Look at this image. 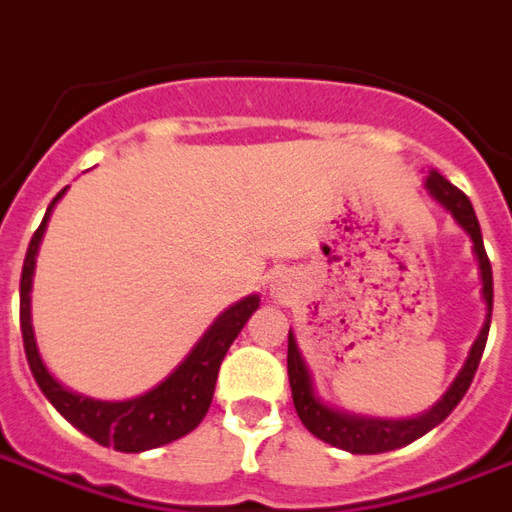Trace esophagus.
Returning a JSON list of instances; mask_svg holds the SVG:
<instances>
[{
  "mask_svg": "<svg viewBox=\"0 0 512 512\" xmlns=\"http://www.w3.org/2000/svg\"><path fill=\"white\" fill-rule=\"evenodd\" d=\"M277 290H282V285H279V288H277Z\"/></svg>",
  "mask_w": 512,
  "mask_h": 512,
  "instance_id": "obj_1",
  "label": "esophagus"
}]
</instances>
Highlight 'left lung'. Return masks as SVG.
<instances>
[{
  "mask_svg": "<svg viewBox=\"0 0 512 512\" xmlns=\"http://www.w3.org/2000/svg\"><path fill=\"white\" fill-rule=\"evenodd\" d=\"M425 189L433 200L444 205L452 213V219L461 224L466 235L472 238L474 257H477V268H480V279H483V301H485V323L477 340H474L472 351L463 362L461 373L455 376L450 389L441 395V400L433 408H428L425 414L411 419H378V417H362V414H351V411H340L323 403L315 384H312V373L301 348L296 343L293 332H288V378L290 392H293V406L296 414L304 422V428L310 430L312 436H318L332 447H340L345 452L354 455H376V452H389L397 447H406L411 441H417L419 436H425L428 430H433L439 422L450 417L452 408L458 406L466 395V389L472 384L477 365L483 359L485 340H488V329H491V310H494V277H491V260L485 255L483 233H480V222L474 213L472 202L463 194L461 189H455L450 180L439 175L436 169H430Z\"/></svg>",
  "mask_w": 512,
  "mask_h": 512,
  "instance_id": "8db88e82",
  "label": "left lung"
}]
</instances>
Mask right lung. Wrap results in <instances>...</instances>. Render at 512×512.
Segmentation results:
<instances>
[{
	"mask_svg": "<svg viewBox=\"0 0 512 512\" xmlns=\"http://www.w3.org/2000/svg\"><path fill=\"white\" fill-rule=\"evenodd\" d=\"M65 189L51 200L49 211L29 241L24 268H21V337H24L29 370L38 381L40 392L49 397L51 406L57 408L73 428L82 430L84 436H90L104 447L112 444L120 452L153 450L191 433L208 414L224 354L230 351V345L241 334L244 323L252 318V312L260 307V296H246L233 307H227L211 323V329L197 340L191 354L145 395L115 403V400H95V397L71 392L68 386H62L51 376L49 367L40 359L35 332H32V301H29L40 241L46 233L51 208L57 205Z\"/></svg>",
	"mask_w": 512,
	"mask_h": 512,
	"instance_id": "right-lung-1",
	"label": "right lung"
}]
</instances>
